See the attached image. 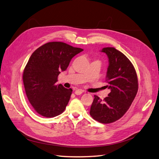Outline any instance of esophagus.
<instances>
[{"mask_svg": "<svg viewBox=\"0 0 159 159\" xmlns=\"http://www.w3.org/2000/svg\"><path fill=\"white\" fill-rule=\"evenodd\" d=\"M82 93H84V91L81 90V89H77V90L75 91V94L77 95H81Z\"/></svg>", "mask_w": 159, "mask_h": 159, "instance_id": "esophagus-1", "label": "esophagus"}]
</instances>
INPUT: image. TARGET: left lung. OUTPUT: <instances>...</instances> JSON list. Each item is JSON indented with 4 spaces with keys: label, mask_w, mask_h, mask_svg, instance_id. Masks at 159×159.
I'll return each mask as SVG.
<instances>
[{
    "label": "left lung",
    "mask_w": 159,
    "mask_h": 159,
    "mask_svg": "<svg viewBox=\"0 0 159 159\" xmlns=\"http://www.w3.org/2000/svg\"><path fill=\"white\" fill-rule=\"evenodd\" d=\"M109 66L106 88L111 90L103 100L94 95L90 115L99 123L107 124L122 117L131 106L138 91V80L132 63L122 52L115 48H103Z\"/></svg>",
    "instance_id": "8db88e82"
}]
</instances>
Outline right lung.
Wrapping results in <instances>:
<instances>
[{
	"mask_svg": "<svg viewBox=\"0 0 159 159\" xmlns=\"http://www.w3.org/2000/svg\"><path fill=\"white\" fill-rule=\"evenodd\" d=\"M83 50L52 42L32 53L24 70L23 83L28 101L38 114L54 117L65 110L72 89L56 85L57 76L67 69L72 57Z\"/></svg>",
	"mask_w": 159,
	"mask_h": 159,
	"instance_id": "add662e5",
	"label": "right lung"
}]
</instances>
